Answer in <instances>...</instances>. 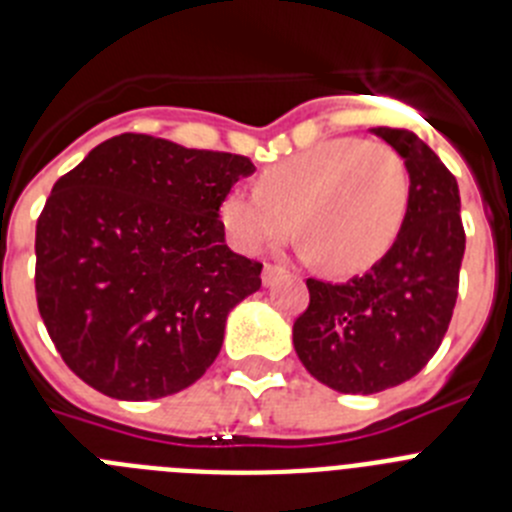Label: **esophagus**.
<instances>
[{
    "label": "esophagus",
    "mask_w": 512,
    "mask_h": 512,
    "mask_svg": "<svg viewBox=\"0 0 512 512\" xmlns=\"http://www.w3.org/2000/svg\"><path fill=\"white\" fill-rule=\"evenodd\" d=\"M284 274H287V269H284V266L266 264L264 271H261V282H264L266 287H269V284H274L279 277H284Z\"/></svg>",
    "instance_id": "obj_1"
}]
</instances>
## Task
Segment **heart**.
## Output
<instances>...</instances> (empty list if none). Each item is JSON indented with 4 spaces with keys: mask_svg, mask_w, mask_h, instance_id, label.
Instances as JSON below:
<instances>
[{
    "mask_svg": "<svg viewBox=\"0 0 512 512\" xmlns=\"http://www.w3.org/2000/svg\"><path fill=\"white\" fill-rule=\"evenodd\" d=\"M408 207L410 174L395 148L333 138L271 164L259 184L230 189L220 217L230 241L246 253L284 241L297 217L307 259L356 274L390 251Z\"/></svg>",
    "mask_w": 512,
    "mask_h": 512,
    "instance_id": "1",
    "label": "heart"
}]
</instances>
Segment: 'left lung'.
<instances>
[{"label":"left lung","mask_w":512,"mask_h":512,"mask_svg":"<svg viewBox=\"0 0 512 512\" xmlns=\"http://www.w3.org/2000/svg\"><path fill=\"white\" fill-rule=\"evenodd\" d=\"M408 166L410 207L382 261L346 284L307 279L310 305L292 341L312 377L343 395H374L408 382L441 346L464 259L459 184L423 140L374 128Z\"/></svg>","instance_id":"obj_1"}]
</instances>
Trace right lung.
<instances>
[{
	"instance_id": "right-lung-1",
	"label": "right lung",
	"mask_w": 512,
	"mask_h": 512,
	"mask_svg": "<svg viewBox=\"0 0 512 512\" xmlns=\"http://www.w3.org/2000/svg\"><path fill=\"white\" fill-rule=\"evenodd\" d=\"M251 158L122 133L63 174L35 225V297L71 372L115 400L187 390L261 264L225 243L220 205Z\"/></svg>"
}]
</instances>
